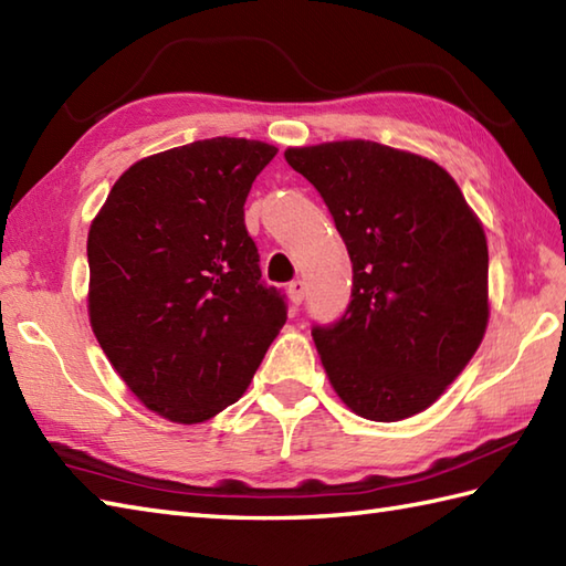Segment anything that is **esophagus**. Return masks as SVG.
Here are the masks:
<instances>
[{"label": "esophagus", "mask_w": 566, "mask_h": 566, "mask_svg": "<svg viewBox=\"0 0 566 566\" xmlns=\"http://www.w3.org/2000/svg\"><path fill=\"white\" fill-rule=\"evenodd\" d=\"M286 292H290V298H292V304H294V306H298V304H302V302H304V294H306V284H304L302 280H294V282L290 284V290H286Z\"/></svg>", "instance_id": "esophagus-1"}]
</instances>
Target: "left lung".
I'll list each match as a JSON object with an SVG mask.
<instances>
[{
    "label": "left lung",
    "mask_w": 566,
    "mask_h": 566,
    "mask_svg": "<svg viewBox=\"0 0 566 566\" xmlns=\"http://www.w3.org/2000/svg\"><path fill=\"white\" fill-rule=\"evenodd\" d=\"M284 158L318 189L353 262L343 318L311 331L335 394L379 423L426 411L486 333L482 221L454 179L416 153L333 140Z\"/></svg>",
    "instance_id": "1"
}]
</instances>
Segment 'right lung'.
<instances>
[{
  "mask_svg": "<svg viewBox=\"0 0 566 566\" xmlns=\"http://www.w3.org/2000/svg\"><path fill=\"white\" fill-rule=\"evenodd\" d=\"M274 155L226 136L150 155L90 226L92 331L138 401L172 423L235 403L286 321L243 219Z\"/></svg>",
  "mask_w": 566,
  "mask_h": 566,
  "instance_id": "1",
  "label": "right lung"
}]
</instances>
